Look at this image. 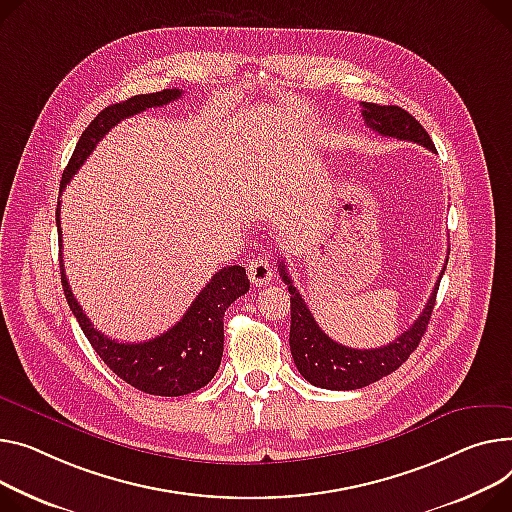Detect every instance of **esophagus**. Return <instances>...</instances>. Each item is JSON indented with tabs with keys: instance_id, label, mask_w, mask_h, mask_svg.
I'll return each mask as SVG.
<instances>
[{
	"instance_id": "esophagus-1",
	"label": "esophagus",
	"mask_w": 512,
	"mask_h": 512,
	"mask_svg": "<svg viewBox=\"0 0 512 512\" xmlns=\"http://www.w3.org/2000/svg\"><path fill=\"white\" fill-rule=\"evenodd\" d=\"M247 271H249V280L255 286H265V284H269L271 278H274V267H271V263L267 259H261V257L251 259L247 263Z\"/></svg>"
}]
</instances>
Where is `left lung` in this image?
<instances>
[{"mask_svg":"<svg viewBox=\"0 0 512 512\" xmlns=\"http://www.w3.org/2000/svg\"><path fill=\"white\" fill-rule=\"evenodd\" d=\"M362 117L372 131L387 135V138L416 142L428 148L430 152H436L430 135L420 125V121H416L401 107L362 102ZM278 269L290 292V352L294 364L311 385L335 391H352L362 389L370 383H377L410 358V354L418 348L422 335L426 333L436 302L438 284L442 274H445V271H440V278L424 306L422 315L410 329L401 333L395 342L383 348L356 350L333 342V339L317 325L309 306H306L304 298L300 296L288 274L286 261L280 259Z\"/></svg>","mask_w":512,"mask_h":512,"instance_id":"left-lung-1","label":"left lung"}]
</instances>
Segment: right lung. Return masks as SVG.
I'll return each instance as SVG.
<instances>
[{"label": "right lung", "mask_w": 512, "mask_h": 512, "mask_svg": "<svg viewBox=\"0 0 512 512\" xmlns=\"http://www.w3.org/2000/svg\"><path fill=\"white\" fill-rule=\"evenodd\" d=\"M183 96L179 88H166L162 92L131 96L117 105L100 111L94 121L84 129L82 138L76 144V150L67 162L61 191L70 179L78 173V168L96 148V144L105 138L111 127L119 121L138 115L152 107H164ZM61 201L57 203V232H59V267H61V286L67 298V304L78 319L84 335L88 337L94 352L102 358L119 379L138 391L162 397H179L206 387L220 368L224 352V313L228 306L249 290L247 271L241 265H228L216 271L197 298L191 302L183 319L170 327L166 333L148 339L140 344H121L113 337L100 333L90 319L84 315L80 302L72 294L63 271L61 257Z\"/></svg>", "instance_id": "obj_1"}]
</instances>
